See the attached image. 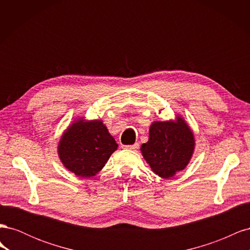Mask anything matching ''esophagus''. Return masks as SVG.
<instances>
[{
  "instance_id": "1",
  "label": "esophagus",
  "mask_w": 250,
  "mask_h": 250,
  "mask_svg": "<svg viewBox=\"0 0 250 250\" xmlns=\"http://www.w3.org/2000/svg\"><path fill=\"white\" fill-rule=\"evenodd\" d=\"M139 143H135V144H133V145H123L122 147L124 148V149H128V150H135V149H138L139 148Z\"/></svg>"
}]
</instances>
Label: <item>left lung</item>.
<instances>
[{"mask_svg": "<svg viewBox=\"0 0 250 250\" xmlns=\"http://www.w3.org/2000/svg\"><path fill=\"white\" fill-rule=\"evenodd\" d=\"M176 120L154 121L149 129V140L141 152L158 176L168 179L184 170L190 163L195 149L192 129L180 116Z\"/></svg>", "mask_w": 250, "mask_h": 250, "instance_id": "left-lung-1", "label": "left lung"}]
</instances>
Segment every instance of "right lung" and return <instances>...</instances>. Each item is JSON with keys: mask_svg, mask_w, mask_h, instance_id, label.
Returning <instances> with one entry per match:
<instances>
[{"mask_svg": "<svg viewBox=\"0 0 250 250\" xmlns=\"http://www.w3.org/2000/svg\"><path fill=\"white\" fill-rule=\"evenodd\" d=\"M117 148L118 144L101 120L79 118L62 135L57 152L67 170L86 178L100 172Z\"/></svg>", "mask_w": 250, "mask_h": 250, "instance_id": "right-lung-1", "label": "right lung"}]
</instances>
